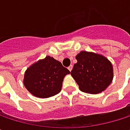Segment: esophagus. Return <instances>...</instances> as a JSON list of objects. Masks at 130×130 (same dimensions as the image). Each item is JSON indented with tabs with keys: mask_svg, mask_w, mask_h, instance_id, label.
Here are the masks:
<instances>
[{
	"mask_svg": "<svg viewBox=\"0 0 130 130\" xmlns=\"http://www.w3.org/2000/svg\"><path fill=\"white\" fill-rule=\"evenodd\" d=\"M68 70H69V71H71L72 70V68H73V65H71L70 66H69V67H68Z\"/></svg>",
	"mask_w": 130,
	"mask_h": 130,
	"instance_id": "esophagus-1",
	"label": "esophagus"
}]
</instances>
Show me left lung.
<instances>
[{
    "instance_id": "left-lung-1",
    "label": "left lung",
    "mask_w": 130,
    "mask_h": 130,
    "mask_svg": "<svg viewBox=\"0 0 130 130\" xmlns=\"http://www.w3.org/2000/svg\"><path fill=\"white\" fill-rule=\"evenodd\" d=\"M76 59L77 62L74 65L71 75L82 92L98 94L111 84L113 66L105 56L93 52L80 51Z\"/></svg>"
}]
</instances>
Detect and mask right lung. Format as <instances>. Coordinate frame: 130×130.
<instances>
[{
    "label": "right lung",
    "instance_id": "1",
    "mask_svg": "<svg viewBox=\"0 0 130 130\" xmlns=\"http://www.w3.org/2000/svg\"><path fill=\"white\" fill-rule=\"evenodd\" d=\"M68 74L70 71L60 62L47 56L27 68L23 84L34 96L46 99L61 91L63 79Z\"/></svg>",
    "mask_w": 130,
    "mask_h": 130
}]
</instances>
